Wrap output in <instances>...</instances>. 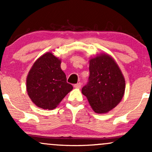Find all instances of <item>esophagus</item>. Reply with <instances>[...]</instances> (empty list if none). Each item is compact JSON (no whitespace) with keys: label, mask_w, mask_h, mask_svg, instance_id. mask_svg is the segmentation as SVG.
<instances>
[{"label":"esophagus","mask_w":152,"mask_h":152,"mask_svg":"<svg viewBox=\"0 0 152 152\" xmlns=\"http://www.w3.org/2000/svg\"><path fill=\"white\" fill-rule=\"evenodd\" d=\"M74 88H80L81 86V83H76V84H74Z\"/></svg>","instance_id":"34e87169"}]
</instances>
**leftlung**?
<instances>
[{
  "instance_id": "obj_1",
  "label": "left lung",
  "mask_w": 152,
  "mask_h": 152,
  "mask_svg": "<svg viewBox=\"0 0 152 152\" xmlns=\"http://www.w3.org/2000/svg\"><path fill=\"white\" fill-rule=\"evenodd\" d=\"M88 81L82 88L97 114L109 112L119 104L125 91V79L115 61L103 53L89 61Z\"/></svg>"
}]
</instances>
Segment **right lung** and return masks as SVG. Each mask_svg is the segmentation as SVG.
<instances>
[{"instance_id": "add662e5", "label": "right lung", "mask_w": 152, "mask_h": 152, "mask_svg": "<svg viewBox=\"0 0 152 152\" xmlns=\"http://www.w3.org/2000/svg\"><path fill=\"white\" fill-rule=\"evenodd\" d=\"M61 61L50 52L34 63L26 78V89L33 102L43 109L52 110L73 89L61 69Z\"/></svg>"}]
</instances>
